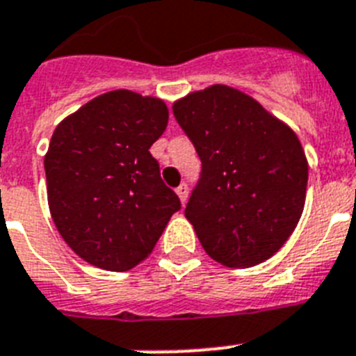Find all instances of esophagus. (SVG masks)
<instances>
[{
    "instance_id": "34e87169",
    "label": "esophagus",
    "mask_w": 356,
    "mask_h": 356,
    "mask_svg": "<svg viewBox=\"0 0 356 356\" xmlns=\"http://www.w3.org/2000/svg\"><path fill=\"white\" fill-rule=\"evenodd\" d=\"M175 192H177V195H179V199H181V202H186L188 201V186L186 184H181V186H177V190H175Z\"/></svg>"
}]
</instances>
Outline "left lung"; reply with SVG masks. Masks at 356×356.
Masks as SVG:
<instances>
[{"instance_id":"1","label":"left lung","mask_w":356,"mask_h":356,"mask_svg":"<svg viewBox=\"0 0 356 356\" xmlns=\"http://www.w3.org/2000/svg\"><path fill=\"white\" fill-rule=\"evenodd\" d=\"M172 108L202 163L184 215L204 252L228 268L268 261L306 202L307 159L297 134L228 85L190 92Z\"/></svg>"}]
</instances>
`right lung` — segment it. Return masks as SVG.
<instances>
[{"label": "right lung", "mask_w": 356, "mask_h": 356, "mask_svg": "<svg viewBox=\"0 0 356 356\" xmlns=\"http://www.w3.org/2000/svg\"><path fill=\"white\" fill-rule=\"evenodd\" d=\"M166 124L163 99L112 90L54 130L44 155L50 215L63 241L88 264L132 270L181 208L150 154Z\"/></svg>", "instance_id": "obj_1"}]
</instances>
